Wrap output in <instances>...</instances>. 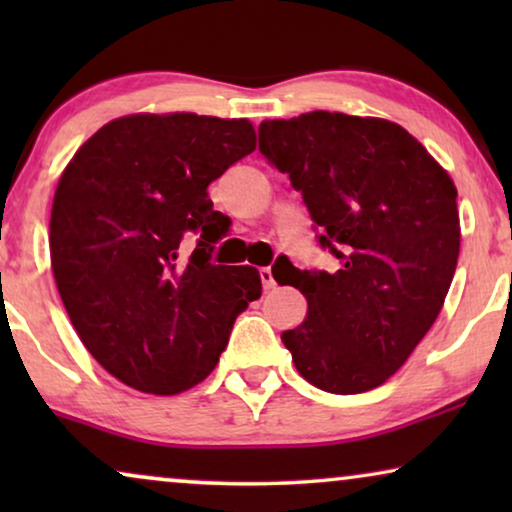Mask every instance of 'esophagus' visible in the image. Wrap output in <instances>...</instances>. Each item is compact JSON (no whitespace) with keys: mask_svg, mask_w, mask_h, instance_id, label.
I'll list each match as a JSON object with an SVG mask.
<instances>
[{"mask_svg":"<svg viewBox=\"0 0 512 512\" xmlns=\"http://www.w3.org/2000/svg\"><path fill=\"white\" fill-rule=\"evenodd\" d=\"M261 282H263V289H265V291L275 289V286H277L275 275H272L270 268H261Z\"/></svg>","mask_w":512,"mask_h":512,"instance_id":"obj_1","label":"esophagus"}]
</instances>
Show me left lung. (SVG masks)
<instances>
[{
	"label": "left lung",
	"instance_id": "obj_1",
	"mask_svg": "<svg viewBox=\"0 0 512 512\" xmlns=\"http://www.w3.org/2000/svg\"><path fill=\"white\" fill-rule=\"evenodd\" d=\"M258 149L303 193L335 272H272L307 298L282 333L298 373L331 394L380 387L429 333L459 258L457 188L387 118L310 111L263 121Z\"/></svg>",
	"mask_w": 512,
	"mask_h": 512
}]
</instances>
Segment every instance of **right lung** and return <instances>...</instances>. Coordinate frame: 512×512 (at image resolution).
<instances>
[{
    "label": "right lung",
    "instance_id": "add662e5",
    "mask_svg": "<svg viewBox=\"0 0 512 512\" xmlns=\"http://www.w3.org/2000/svg\"><path fill=\"white\" fill-rule=\"evenodd\" d=\"M256 149L247 118L130 114L60 174L51 268L79 338L132 389L174 396L212 373L237 314L261 298L251 265H214L228 219L207 186ZM186 232L201 237L181 259Z\"/></svg>",
    "mask_w": 512,
    "mask_h": 512
}]
</instances>
